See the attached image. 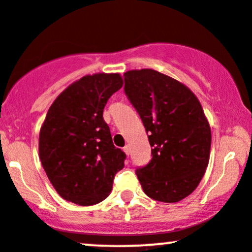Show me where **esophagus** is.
<instances>
[{
  "instance_id": "obj_1",
  "label": "esophagus",
  "mask_w": 252,
  "mask_h": 252,
  "mask_svg": "<svg viewBox=\"0 0 252 252\" xmlns=\"http://www.w3.org/2000/svg\"><path fill=\"white\" fill-rule=\"evenodd\" d=\"M123 150H124V153H126V155H129V154H130V148H129V146H126V147H124Z\"/></svg>"
}]
</instances>
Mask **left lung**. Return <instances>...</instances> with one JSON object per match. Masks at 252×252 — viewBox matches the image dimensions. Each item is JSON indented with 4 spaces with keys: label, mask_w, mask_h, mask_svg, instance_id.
<instances>
[{
    "label": "left lung",
    "mask_w": 252,
    "mask_h": 252,
    "mask_svg": "<svg viewBox=\"0 0 252 252\" xmlns=\"http://www.w3.org/2000/svg\"><path fill=\"white\" fill-rule=\"evenodd\" d=\"M124 92L148 134L152 160L136 169L147 195L180 201L198 187L210 160L211 129L189 88L155 70L123 74Z\"/></svg>",
    "instance_id": "1"
}]
</instances>
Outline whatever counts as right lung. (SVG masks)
Instances as JSON below:
<instances>
[{
	"label": "right lung",
	"instance_id": "obj_1",
	"mask_svg": "<svg viewBox=\"0 0 252 252\" xmlns=\"http://www.w3.org/2000/svg\"><path fill=\"white\" fill-rule=\"evenodd\" d=\"M118 73L85 76L54 100L39 136V155L51 184L65 200L80 206L111 192L126 154L112 143L103 118L106 102L122 88Z\"/></svg>",
	"mask_w": 252,
	"mask_h": 252
}]
</instances>
